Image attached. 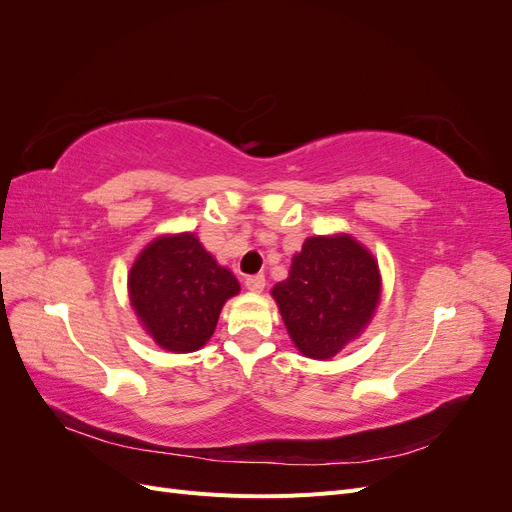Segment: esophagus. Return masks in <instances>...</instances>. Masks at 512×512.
<instances>
[{
  "mask_svg": "<svg viewBox=\"0 0 512 512\" xmlns=\"http://www.w3.org/2000/svg\"><path fill=\"white\" fill-rule=\"evenodd\" d=\"M265 275H250L245 277V286L250 292H262V288H265Z\"/></svg>",
  "mask_w": 512,
  "mask_h": 512,
  "instance_id": "1",
  "label": "esophagus"
}]
</instances>
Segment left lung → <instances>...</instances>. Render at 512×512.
Listing matches in <instances>:
<instances>
[{
	"instance_id": "left-lung-1",
	"label": "left lung",
	"mask_w": 512,
	"mask_h": 512,
	"mask_svg": "<svg viewBox=\"0 0 512 512\" xmlns=\"http://www.w3.org/2000/svg\"><path fill=\"white\" fill-rule=\"evenodd\" d=\"M271 297L294 348L316 361L333 359L376 316L382 297L378 260L348 232L307 237Z\"/></svg>"
}]
</instances>
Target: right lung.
<instances>
[{
  "mask_svg": "<svg viewBox=\"0 0 512 512\" xmlns=\"http://www.w3.org/2000/svg\"><path fill=\"white\" fill-rule=\"evenodd\" d=\"M239 290L237 277L218 265L194 232H166L149 241L128 273L138 324L162 350L177 354L209 342L224 303Z\"/></svg>",
  "mask_w": 512,
  "mask_h": 512,
  "instance_id": "add662e5",
  "label": "right lung"
}]
</instances>
